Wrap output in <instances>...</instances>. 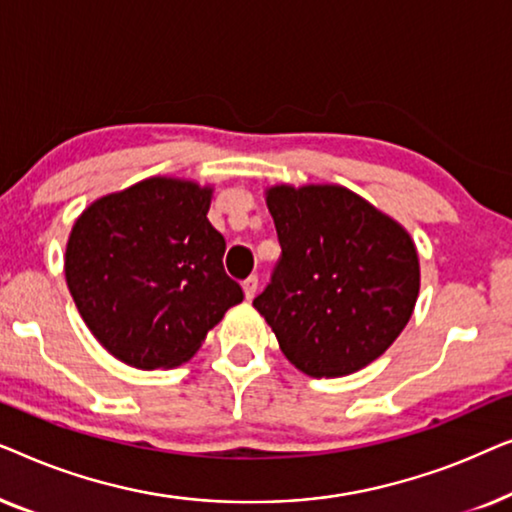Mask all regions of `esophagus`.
I'll list each match as a JSON object with an SVG mask.
<instances>
[{"label": "esophagus", "mask_w": 512, "mask_h": 512, "mask_svg": "<svg viewBox=\"0 0 512 512\" xmlns=\"http://www.w3.org/2000/svg\"><path fill=\"white\" fill-rule=\"evenodd\" d=\"M242 291H244V298H247V300L254 298L256 291H258V277L251 275V277L244 279V282H242Z\"/></svg>", "instance_id": "esophagus-1"}]
</instances>
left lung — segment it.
I'll return each mask as SVG.
<instances>
[{
  "label": "left lung",
  "mask_w": 512,
  "mask_h": 512,
  "mask_svg": "<svg viewBox=\"0 0 512 512\" xmlns=\"http://www.w3.org/2000/svg\"><path fill=\"white\" fill-rule=\"evenodd\" d=\"M265 202L282 258L254 307L279 349L310 377L366 368L415 310L419 256L410 233L338 184H277Z\"/></svg>",
  "instance_id": "8db88e82"
}]
</instances>
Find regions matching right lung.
<instances>
[{"label": "right lung", "instance_id": "right-lung-1", "mask_svg": "<svg viewBox=\"0 0 512 512\" xmlns=\"http://www.w3.org/2000/svg\"><path fill=\"white\" fill-rule=\"evenodd\" d=\"M212 186L149 177L102 195L74 221L65 277L95 340L139 370L198 352L240 284L223 270L226 240L207 219Z\"/></svg>", "mask_w": 512, "mask_h": 512}]
</instances>
